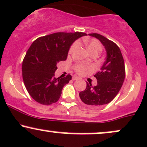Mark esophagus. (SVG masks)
Wrapping results in <instances>:
<instances>
[{"label": "esophagus", "instance_id": "esophagus-1", "mask_svg": "<svg viewBox=\"0 0 147 147\" xmlns=\"http://www.w3.org/2000/svg\"><path fill=\"white\" fill-rule=\"evenodd\" d=\"M79 80V77H77L76 76L72 77V80Z\"/></svg>", "mask_w": 147, "mask_h": 147}]
</instances>
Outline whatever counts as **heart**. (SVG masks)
Listing matches in <instances>:
<instances>
[{"mask_svg":"<svg viewBox=\"0 0 147 147\" xmlns=\"http://www.w3.org/2000/svg\"><path fill=\"white\" fill-rule=\"evenodd\" d=\"M84 44L86 45V48L87 51L89 54H92L93 52H97L99 54L102 50V45L100 42L98 41L97 40L90 39V40H84ZM77 43L75 42L70 47V49L69 50V52L72 53L73 50L77 47ZM76 72L80 75H83V74L86 73L87 72L90 70L89 67H86L83 65H77L75 67Z\"/></svg>","mask_w":147,"mask_h":147,"instance_id":"heart-1","label":"heart"}]
</instances>
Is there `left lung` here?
Returning <instances> with one entry per match:
<instances>
[{
	"label": "left lung",
	"instance_id": "left-lung-1",
	"mask_svg": "<svg viewBox=\"0 0 147 147\" xmlns=\"http://www.w3.org/2000/svg\"><path fill=\"white\" fill-rule=\"evenodd\" d=\"M88 35L100 40L107 56L100 71L94 75L97 85L92 86L86 82V89L80 92V97L88 107H98L110 102L118 94L125 79V65L121 50L115 43L98 33Z\"/></svg>",
	"mask_w": 147,
	"mask_h": 147
}]
</instances>
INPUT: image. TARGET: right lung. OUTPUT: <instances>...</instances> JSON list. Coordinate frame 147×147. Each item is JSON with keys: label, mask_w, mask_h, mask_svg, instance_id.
Here are the masks:
<instances>
[{"label": "right lung", "mask_w": 147, "mask_h": 147, "mask_svg": "<svg viewBox=\"0 0 147 147\" xmlns=\"http://www.w3.org/2000/svg\"><path fill=\"white\" fill-rule=\"evenodd\" d=\"M85 35L82 32H60L40 37L32 43L22 63V77L28 93L36 102L51 105L59 100L72 76L54 77L57 64L66 60L72 43Z\"/></svg>", "instance_id": "add662e5"}]
</instances>
